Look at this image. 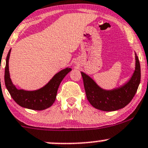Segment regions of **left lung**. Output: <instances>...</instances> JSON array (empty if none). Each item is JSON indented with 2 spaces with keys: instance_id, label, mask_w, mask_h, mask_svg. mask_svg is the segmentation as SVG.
I'll list each match as a JSON object with an SVG mask.
<instances>
[{
  "instance_id": "obj_1",
  "label": "left lung",
  "mask_w": 148,
  "mask_h": 148,
  "mask_svg": "<svg viewBox=\"0 0 148 148\" xmlns=\"http://www.w3.org/2000/svg\"><path fill=\"white\" fill-rule=\"evenodd\" d=\"M135 67L132 75L123 84L112 89H103L92 77L81 71L86 98L95 108L105 112L116 111L130 102L138 90L141 78L140 62L135 52Z\"/></svg>"
}]
</instances>
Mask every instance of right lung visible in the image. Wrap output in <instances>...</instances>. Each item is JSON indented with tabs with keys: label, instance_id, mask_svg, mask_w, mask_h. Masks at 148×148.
<instances>
[{
	"label": "right lung",
	"instance_id": "right-lung-1",
	"mask_svg": "<svg viewBox=\"0 0 148 148\" xmlns=\"http://www.w3.org/2000/svg\"><path fill=\"white\" fill-rule=\"evenodd\" d=\"M11 49L6 57L5 68V84L13 100L21 107L34 110H43L50 107L56 100L57 91L61 82L71 68L64 69L56 73L46 84L36 90L18 89L16 87L10 79L9 72V59Z\"/></svg>",
	"mask_w": 148,
	"mask_h": 148
}]
</instances>
